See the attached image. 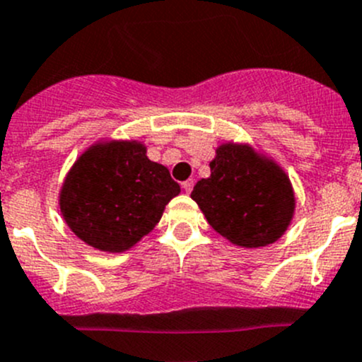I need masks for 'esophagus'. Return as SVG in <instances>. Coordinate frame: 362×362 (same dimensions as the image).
Returning <instances> with one entry per match:
<instances>
[{
	"mask_svg": "<svg viewBox=\"0 0 362 362\" xmlns=\"http://www.w3.org/2000/svg\"><path fill=\"white\" fill-rule=\"evenodd\" d=\"M182 187H184V191L189 194V192L192 191V187H194V180H192V178H189V180H185L184 184H182Z\"/></svg>",
	"mask_w": 362,
	"mask_h": 362,
	"instance_id": "obj_1",
	"label": "esophagus"
}]
</instances>
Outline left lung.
<instances>
[{"label":"left lung","instance_id":"8db88e82","mask_svg":"<svg viewBox=\"0 0 362 362\" xmlns=\"http://www.w3.org/2000/svg\"><path fill=\"white\" fill-rule=\"evenodd\" d=\"M191 198L210 226L240 247L278 240L296 210L285 171L249 145L224 143L210 163V177L194 185Z\"/></svg>","mask_w":362,"mask_h":362}]
</instances>
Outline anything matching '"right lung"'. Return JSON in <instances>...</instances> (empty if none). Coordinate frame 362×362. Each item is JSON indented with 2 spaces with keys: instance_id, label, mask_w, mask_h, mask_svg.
<instances>
[{
  "instance_id": "right-lung-1",
  "label": "right lung",
  "mask_w": 362,
  "mask_h": 362,
  "mask_svg": "<svg viewBox=\"0 0 362 362\" xmlns=\"http://www.w3.org/2000/svg\"><path fill=\"white\" fill-rule=\"evenodd\" d=\"M180 192L163 164L139 141L95 143L70 168L59 210L70 230L92 247L122 252L156 228Z\"/></svg>"
}]
</instances>
